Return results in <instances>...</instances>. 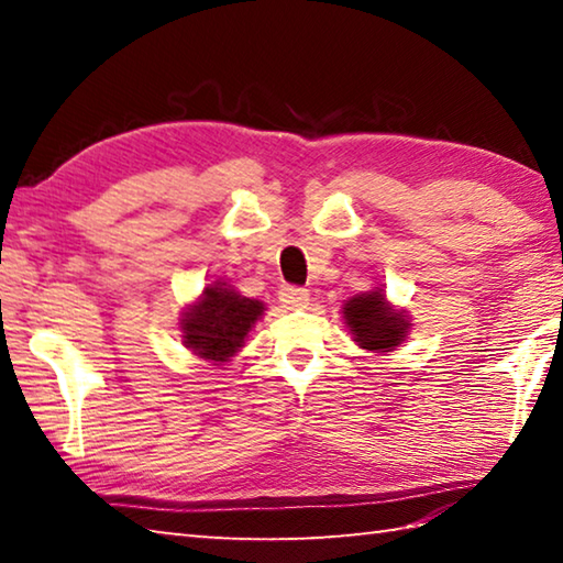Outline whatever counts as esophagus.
<instances>
[{
  "label": "esophagus",
  "instance_id": "esophagus-1",
  "mask_svg": "<svg viewBox=\"0 0 563 563\" xmlns=\"http://www.w3.org/2000/svg\"><path fill=\"white\" fill-rule=\"evenodd\" d=\"M280 302L288 310H305L310 302V292L305 288H295V285H283L280 288Z\"/></svg>",
  "mask_w": 563,
  "mask_h": 563
}]
</instances>
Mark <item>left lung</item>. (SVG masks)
I'll return each mask as SVG.
<instances>
[{
    "label": "left lung",
    "mask_w": 563,
    "mask_h": 563,
    "mask_svg": "<svg viewBox=\"0 0 563 563\" xmlns=\"http://www.w3.org/2000/svg\"><path fill=\"white\" fill-rule=\"evenodd\" d=\"M342 320H345L355 345L377 352V355L397 350L412 328L409 312L395 308L383 288L360 292L342 302Z\"/></svg>",
    "instance_id": "obj_1"
}]
</instances>
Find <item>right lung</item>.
<instances>
[{
  "label": "right lung",
  "instance_id": "obj_1",
  "mask_svg": "<svg viewBox=\"0 0 563 563\" xmlns=\"http://www.w3.org/2000/svg\"><path fill=\"white\" fill-rule=\"evenodd\" d=\"M265 310L263 300L245 298L225 280H213L180 312V340L196 357L221 367L241 352Z\"/></svg>",
  "mask_w": 563,
  "mask_h": 563
}]
</instances>
